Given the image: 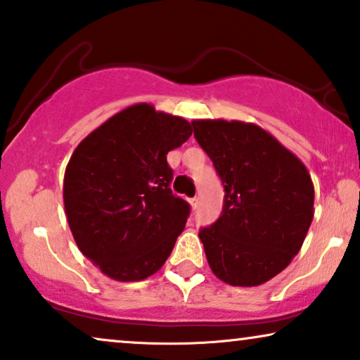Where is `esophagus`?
<instances>
[{"mask_svg": "<svg viewBox=\"0 0 360 360\" xmlns=\"http://www.w3.org/2000/svg\"><path fill=\"white\" fill-rule=\"evenodd\" d=\"M198 203H200V198H198V197L190 198V205H191V208H193V210L198 208Z\"/></svg>", "mask_w": 360, "mask_h": 360, "instance_id": "obj_1", "label": "esophagus"}]
</instances>
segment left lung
I'll use <instances>...</instances> for the list:
<instances>
[{"mask_svg":"<svg viewBox=\"0 0 360 360\" xmlns=\"http://www.w3.org/2000/svg\"><path fill=\"white\" fill-rule=\"evenodd\" d=\"M193 135L225 188L223 212L200 230L213 274L259 286L300 253L314 217V185L271 134L240 120H193Z\"/></svg>","mask_w":360,"mask_h":360,"instance_id":"obj_1","label":"left lung"}]
</instances>
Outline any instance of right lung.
<instances>
[{"label": "right lung", "instance_id": "obj_1", "mask_svg": "<svg viewBox=\"0 0 360 360\" xmlns=\"http://www.w3.org/2000/svg\"><path fill=\"white\" fill-rule=\"evenodd\" d=\"M190 135L185 119L135 104L74 150L63 188L68 223L79 250L105 276L142 281L170 256L190 205L170 188L167 153Z\"/></svg>", "mask_w": 360, "mask_h": 360}]
</instances>
